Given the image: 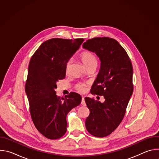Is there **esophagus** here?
Returning a JSON list of instances; mask_svg holds the SVG:
<instances>
[{"label": "esophagus", "instance_id": "1", "mask_svg": "<svg viewBox=\"0 0 159 159\" xmlns=\"http://www.w3.org/2000/svg\"><path fill=\"white\" fill-rule=\"evenodd\" d=\"M81 104H82V106H85V105H86V104H85V100H84V97H82V98Z\"/></svg>", "mask_w": 159, "mask_h": 159}]
</instances>
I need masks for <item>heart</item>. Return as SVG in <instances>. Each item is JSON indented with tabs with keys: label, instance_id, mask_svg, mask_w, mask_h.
<instances>
[{
	"label": "heart",
	"instance_id": "b5f03b06",
	"mask_svg": "<svg viewBox=\"0 0 159 159\" xmlns=\"http://www.w3.org/2000/svg\"><path fill=\"white\" fill-rule=\"evenodd\" d=\"M80 58L82 63L84 64V65L87 68H88L90 66L97 65V62H98L97 59H96L95 55L93 53H92L91 52H87V51L83 52L80 54ZM70 61H71V60H68L66 63V65H65L66 72H67L68 70H69V66L70 64ZM88 84H89V83L86 82H79L75 84V89L79 93H83L85 91L86 87L88 85Z\"/></svg>",
	"mask_w": 159,
	"mask_h": 159
}]
</instances>
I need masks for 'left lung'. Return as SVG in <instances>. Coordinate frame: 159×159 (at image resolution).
Segmentation results:
<instances>
[{
    "label": "left lung",
    "instance_id": "obj_1",
    "mask_svg": "<svg viewBox=\"0 0 159 159\" xmlns=\"http://www.w3.org/2000/svg\"><path fill=\"white\" fill-rule=\"evenodd\" d=\"M84 48L94 52L101 60V68L90 93L103 96V103L85 98L90 114L85 124L94 137H105L122 121L133 90V66L130 58L115 39L102 37L87 39Z\"/></svg>",
    "mask_w": 159,
    "mask_h": 159
}]
</instances>
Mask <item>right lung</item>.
I'll use <instances>...</instances> for the list:
<instances>
[{
    "instance_id": "obj_1",
    "label": "right lung",
    "mask_w": 159,
    "mask_h": 159,
    "mask_svg": "<svg viewBox=\"0 0 159 159\" xmlns=\"http://www.w3.org/2000/svg\"><path fill=\"white\" fill-rule=\"evenodd\" d=\"M84 39L52 38L43 43L32 56L28 66L25 90L33 123L45 137L60 139L66 131V115L82 100L70 93L57 96V82L65 77V65Z\"/></svg>"
}]
</instances>
